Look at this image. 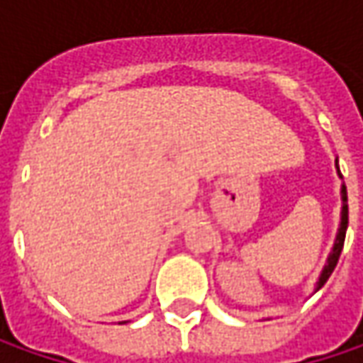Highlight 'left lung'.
Segmentation results:
<instances>
[{"instance_id": "8db88e82", "label": "left lung", "mask_w": 363, "mask_h": 363, "mask_svg": "<svg viewBox=\"0 0 363 363\" xmlns=\"http://www.w3.org/2000/svg\"><path fill=\"white\" fill-rule=\"evenodd\" d=\"M339 170V166H337ZM339 177H341V172H339ZM341 199H343V211H341V228H339L337 233V240H335V245H333V252L329 254V260H327V266H325L323 274L319 278V284H317V289H321L325 282H327V278L331 276V272L335 270V266H337L339 256H341V250H343V242H345V229H347V191H345V184H343V189H341Z\"/></svg>"}]
</instances>
